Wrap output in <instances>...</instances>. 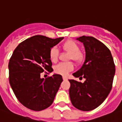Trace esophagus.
<instances>
[{"mask_svg":"<svg viewBox=\"0 0 122 122\" xmlns=\"http://www.w3.org/2000/svg\"><path fill=\"white\" fill-rule=\"evenodd\" d=\"M62 78H63V80H68V78H67L66 76H63Z\"/></svg>","mask_w":122,"mask_h":122,"instance_id":"obj_1","label":"esophagus"}]
</instances>
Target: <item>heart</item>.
<instances>
[{
    "instance_id": "heart-1",
    "label": "heart",
    "mask_w": 122,
    "mask_h": 122,
    "mask_svg": "<svg viewBox=\"0 0 122 122\" xmlns=\"http://www.w3.org/2000/svg\"><path fill=\"white\" fill-rule=\"evenodd\" d=\"M62 48L63 50L70 53L69 60L72 59L76 62L79 63L81 62L84 59L83 54L79 51L80 47L74 41L72 40L66 41V42L63 44ZM58 50L56 47H53L50 51V58L51 61L52 62H56L58 60ZM73 68H74L73 64L69 62L66 63H60L57 64L54 68V70L57 74H59L61 75H66L68 72L72 71Z\"/></svg>"
}]
</instances>
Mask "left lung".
<instances>
[{"label": "left lung", "instance_id": "8db88e82", "mask_svg": "<svg viewBox=\"0 0 122 122\" xmlns=\"http://www.w3.org/2000/svg\"><path fill=\"white\" fill-rule=\"evenodd\" d=\"M76 40L85 48V60L81 68L73 74L75 78H85L84 83L69 80V95L72 105L82 111L94 110L103 103L110 94L115 65L110 50L92 36H82Z\"/></svg>", "mask_w": 122, "mask_h": 122}]
</instances>
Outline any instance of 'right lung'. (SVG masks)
Returning <instances> with one entry per match:
<instances>
[{
  "mask_svg": "<svg viewBox=\"0 0 122 122\" xmlns=\"http://www.w3.org/2000/svg\"><path fill=\"white\" fill-rule=\"evenodd\" d=\"M63 39L36 35L19 44L12 53L8 64L9 82L18 101L30 110H43L54 102L62 77L54 74L44 79L40 74L53 71L50 51Z\"/></svg>",
  "mask_w": 122,
  "mask_h": 122,
  "instance_id": "obj_1",
  "label": "right lung"
}]
</instances>
